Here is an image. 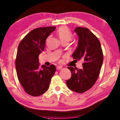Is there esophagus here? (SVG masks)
<instances>
[{
  "instance_id": "obj_1",
  "label": "esophagus",
  "mask_w": 120,
  "mask_h": 120,
  "mask_svg": "<svg viewBox=\"0 0 120 120\" xmlns=\"http://www.w3.org/2000/svg\"><path fill=\"white\" fill-rule=\"evenodd\" d=\"M62 69V66H57L56 67V69L57 70H61V69Z\"/></svg>"
}]
</instances>
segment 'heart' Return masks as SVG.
Returning <instances> with one entry per match:
<instances>
[{
    "instance_id": "heart-1",
    "label": "heart",
    "mask_w": 120,
    "mask_h": 120,
    "mask_svg": "<svg viewBox=\"0 0 120 120\" xmlns=\"http://www.w3.org/2000/svg\"><path fill=\"white\" fill-rule=\"evenodd\" d=\"M58 35L61 42H69L73 39V35L71 31L66 27H62L59 29L57 32Z\"/></svg>"
}]
</instances>
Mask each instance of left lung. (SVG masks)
<instances>
[{
  "label": "left lung",
  "instance_id": "obj_1",
  "mask_svg": "<svg viewBox=\"0 0 120 120\" xmlns=\"http://www.w3.org/2000/svg\"><path fill=\"white\" fill-rule=\"evenodd\" d=\"M74 31L79 37L78 47L72 54L74 59L83 61L82 68L67 67L71 73L66 84L71 90L83 93L96 82L103 60L102 50L99 39L87 28L78 27Z\"/></svg>",
  "mask_w": 120,
  "mask_h": 120
}]
</instances>
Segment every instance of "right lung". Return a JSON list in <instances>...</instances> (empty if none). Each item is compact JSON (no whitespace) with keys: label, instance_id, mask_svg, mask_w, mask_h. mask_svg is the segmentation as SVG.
I'll return each instance as SVG.
<instances>
[{"label":"right lung","instance_id":"1","mask_svg":"<svg viewBox=\"0 0 120 120\" xmlns=\"http://www.w3.org/2000/svg\"><path fill=\"white\" fill-rule=\"evenodd\" d=\"M55 26L35 28L30 32L19 43L15 68L19 82L26 93L38 96L49 88L51 79L56 71L54 65L41 66L39 68V55L44 51L46 39Z\"/></svg>","mask_w":120,"mask_h":120}]
</instances>
